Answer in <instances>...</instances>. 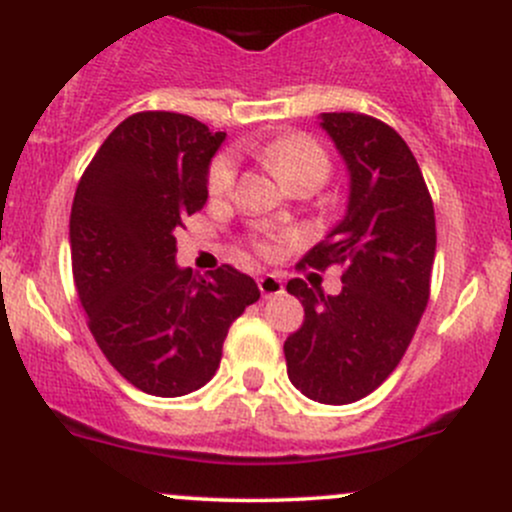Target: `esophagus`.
I'll use <instances>...</instances> for the list:
<instances>
[{
    "label": "esophagus",
    "instance_id": "esophagus-1",
    "mask_svg": "<svg viewBox=\"0 0 512 512\" xmlns=\"http://www.w3.org/2000/svg\"><path fill=\"white\" fill-rule=\"evenodd\" d=\"M257 287H260L262 297L265 299H272V297H279V294H284V282L277 277V274H265V277L257 279Z\"/></svg>",
    "mask_w": 512,
    "mask_h": 512
}]
</instances>
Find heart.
Listing matches in <instances>:
<instances>
[{"label": "heart", "instance_id": "1", "mask_svg": "<svg viewBox=\"0 0 512 512\" xmlns=\"http://www.w3.org/2000/svg\"><path fill=\"white\" fill-rule=\"evenodd\" d=\"M262 157L270 161V166L282 176L284 181H289L292 176L301 174V171H319V174L326 176L328 161L326 154L321 152V147L316 142H311L309 137H282L277 142L262 147ZM235 159L230 154H220L218 159L211 164V171H208V191L211 196H225L230 191L235 181ZM262 252H272L270 242H260Z\"/></svg>", "mask_w": 512, "mask_h": 512}]
</instances>
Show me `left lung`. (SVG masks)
<instances>
[{
	"mask_svg": "<svg viewBox=\"0 0 512 512\" xmlns=\"http://www.w3.org/2000/svg\"><path fill=\"white\" fill-rule=\"evenodd\" d=\"M319 125L348 169V203L301 265H341L343 289L333 297L304 279L287 284L304 324L284 341V358L301 395L348 405L383 385L410 346L427 309L437 225L417 159L395 129L355 112H321Z\"/></svg>",
	"mask_w": 512,
	"mask_h": 512,
	"instance_id": "8db88e82",
	"label": "left lung"
}]
</instances>
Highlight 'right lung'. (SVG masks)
Masks as SVG:
<instances>
[{
  "label": "right lung",
  "instance_id": "add662e5",
  "mask_svg": "<svg viewBox=\"0 0 512 512\" xmlns=\"http://www.w3.org/2000/svg\"><path fill=\"white\" fill-rule=\"evenodd\" d=\"M225 132L179 112H137L112 129L75 188L71 260L80 304L112 368L147 395L213 378L228 328L260 299L230 265L179 267L176 230L208 198Z\"/></svg>",
  "mask_w": 512,
  "mask_h": 512
}]
</instances>
